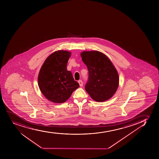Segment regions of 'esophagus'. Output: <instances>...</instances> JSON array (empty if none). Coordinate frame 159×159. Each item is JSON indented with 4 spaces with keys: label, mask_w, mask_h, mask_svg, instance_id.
<instances>
[{
    "label": "esophagus",
    "mask_w": 159,
    "mask_h": 159,
    "mask_svg": "<svg viewBox=\"0 0 159 159\" xmlns=\"http://www.w3.org/2000/svg\"><path fill=\"white\" fill-rule=\"evenodd\" d=\"M78 83L80 87H82V86H83V82H82V80H79Z\"/></svg>",
    "instance_id": "obj_1"
}]
</instances>
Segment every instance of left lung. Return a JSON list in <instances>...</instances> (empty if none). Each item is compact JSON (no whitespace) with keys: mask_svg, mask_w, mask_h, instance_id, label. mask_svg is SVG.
<instances>
[{"mask_svg":"<svg viewBox=\"0 0 159 159\" xmlns=\"http://www.w3.org/2000/svg\"><path fill=\"white\" fill-rule=\"evenodd\" d=\"M80 55L89 72L86 91L97 102L110 99L116 92L119 82L115 66L108 57L100 51H83Z\"/></svg>","mask_w":159,"mask_h":159,"instance_id":"1","label":"left lung"}]
</instances>
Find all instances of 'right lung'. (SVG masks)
<instances>
[{"label": "right lung", "mask_w": 159, "mask_h": 159, "mask_svg": "<svg viewBox=\"0 0 159 159\" xmlns=\"http://www.w3.org/2000/svg\"><path fill=\"white\" fill-rule=\"evenodd\" d=\"M71 53L66 50L55 51L47 58L40 70L38 77L40 90L52 102H65L79 87L71 72L67 69Z\"/></svg>", "instance_id": "add662e5"}]
</instances>
